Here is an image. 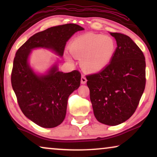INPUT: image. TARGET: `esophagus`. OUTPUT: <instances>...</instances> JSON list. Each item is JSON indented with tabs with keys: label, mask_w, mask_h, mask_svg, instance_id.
Returning <instances> with one entry per match:
<instances>
[{
	"label": "esophagus",
	"mask_w": 157,
	"mask_h": 157,
	"mask_svg": "<svg viewBox=\"0 0 157 157\" xmlns=\"http://www.w3.org/2000/svg\"><path fill=\"white\" fill-rule=\"evenodd\" d=\"M86 77L84 76H81V82L82 84H85L86 83Z\"/></svg>",
	"instance_id": "34e87169"
}]
</instances>
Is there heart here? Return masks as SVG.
<instances>
[{
  "instance_id": "heart-1",
  "label": "heart",
  "mask_w": 157,
  "mask_h": 157,
  "mask_svg": "<svg viewBox=\"0 0 157 157\" xmlns=\"http://www.w3.org/2000/svg\"><path fill=\"white\" fill-rule=\"evenodd\" d=\"M69 51L73 56L81 59L82 67L87 71L95 73L108 66L116 51L113 38L101 34L86 33L77 36L69 44ZM68 61H71L65 54Z\"/></svg>"
}]
</instances>
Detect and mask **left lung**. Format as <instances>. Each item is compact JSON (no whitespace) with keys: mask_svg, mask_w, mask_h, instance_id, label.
<instances>
[{"mask_svg":"<svg viewBox=\"0 0 157 157\" xmlns=\"http://www.w3.org/2000/svg\"><path fill=\"white\" fill-rule=\"evenodd\" d=\"M110 34L117 44L110 63L86 78L96 119L116 126L129 119L138 106L145 89L146 62L143 52L130 37Z\"/></svg>","mask_w":157,"mask_h":157,"instance_id":"1","label":"left lung"}]
</instances>
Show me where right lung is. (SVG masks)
Wrapping results in <instances>:
<instances>
[{"label": "right lung", "instance_id": "obj_1", "mask_svg": "<svg viewBox=\"0 0 157 157\" xmlns=\"http://www.w3.org/2000/svg\"><path fill=\"white\" fill-rule=\"evenodd\" d=\"M80 25L68 23L51 27L34 34L16 53L11 73V84L18 105L25 117L44 128H53L65 119L68 96L79 87L81 74L59 71L54 64L46 74H38L29 63L34 48L51 50L60 57L63 55L66 42Z\"/></svg>", "mask_w": 157, "mask_h": 157}]
</instances>
